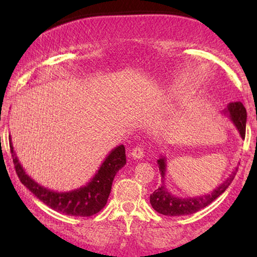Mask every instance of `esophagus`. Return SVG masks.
I'll use <instances>...</instances> for the list:
<instances>
[{
    "label": "esophagus",
    "mask_w": 257,
    "mask_h": 257,
    "mask_svg": "<svg viewBox=\"0 0 257 257\" xmlns=\"http://www.w3.org/2000/svg\"><path fill=\"white\" fill-rule=\"evenodd\" d=\"M130 156H131L133 159H142L144 157V149L142 146H136L135 149L131 151Z\"/></svg>",
    "instance_id": "1"
}]
</instances>
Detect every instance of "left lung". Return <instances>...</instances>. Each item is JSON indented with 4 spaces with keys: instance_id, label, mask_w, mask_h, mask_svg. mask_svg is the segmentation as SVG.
<instances>
[{
    "instance_id": "8db88e82",
    "label": "left lung",
    "mask_w": 257,
    "mask_h": 257,
    "mask_svg": "<svg viewBox=\"0 0 257 257\" xmlns=\"http://www.w3.org/2000/svg\"><path fill=\"white\" fill-rule=\"evenodd\" d=\"M223 114L229 117L233 124L236 126L241 138L244 139L245 136V122H247V111L241 101H234V103L228 104L227 108L223 110ZM158 161V167H159L161 179H163V185L158 187L150 196V202L154 210L163 215L168 216H181L189 215V214L196 213L198 210L205 208L212 203L217 196H220L228 188V186L234 180L235 174H236L237 167L231 172V174L221 184L219 187L213 189L212 193L201 196H195V198H179L171 194L165 186V175H166V158L160 157Z\"/></svg>"
}]
</instances>
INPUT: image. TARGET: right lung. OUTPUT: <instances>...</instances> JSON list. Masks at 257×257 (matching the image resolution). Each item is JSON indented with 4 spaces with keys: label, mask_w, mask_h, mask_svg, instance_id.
Instances as JSON below:
<instances>
[{
    "label": "right lung",
    "mask_w": 257,
    "mask_h": 257,
    "mask_svg": "<svg viewBox=\"0 0 257 257\" xmlns=\"http://www.w3.org/2000/svg\"><path fill=\"white\" fill-rule=\"evenodd\" d=\"M9 144L16 173L21 182L48 207L65 215L91 216L103 209L111 193L115 174L126 164L125 147L119 145L108 153L99 170L85 186L69 192H55L37 184L26 173L17 159L10 136Z\"/></svg>",
    "instance_id": "add662e5"
}]
</instances>
